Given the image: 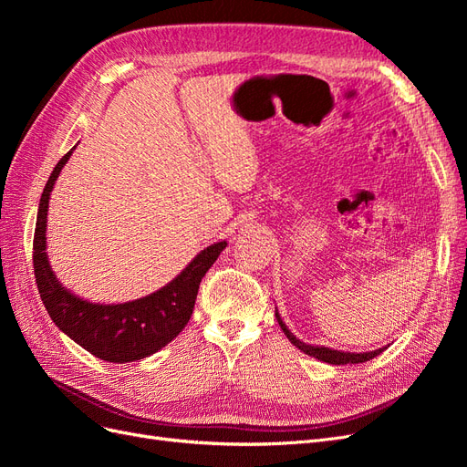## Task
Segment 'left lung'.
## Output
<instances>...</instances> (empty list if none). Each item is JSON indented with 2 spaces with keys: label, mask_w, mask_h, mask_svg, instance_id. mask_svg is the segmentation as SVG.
<instances>
[{
  "label": "left lung",
  "mask_w": 467,
  "mask_h": 467,
  "mask_svg": "<svg viewBox=\"0 0 467 467\" xmlns=\"http://www.w3.org/2000/svg\"><path fill=\"white\" fill-rule=\"evenodd\" d=\"M276 321H278V325H280V329L285 331V335L288 337V341L296 347V348H300L302 352H306L307 357H314V358H317V360H321V362H327V364H358V362H366V360H370V358H374V357H378L379 352H384V348H376V350H370V352H345V350H335V348H329V347H314V345H307V343H304V341H300V338H296L294 335H292V331L286 327V323L280 319V316H278V309H276Z\"/></svg>",
  "instance_id": "obj_1"
}]
</instances>
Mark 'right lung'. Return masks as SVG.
Returning a JSON list of instances; mask_svg holds the SVG:
<instances>
[{
    "label": "right lung",
    "instance_id": "right-lung-1",
    "mask_svg": "<svg viewBox=\"0 0 467 467\" xmlns=\"http://www.w3.org/2000/svg\"><path fill=\"white\" fill-rule=\"evenodd\" d=\"M74 150H69L56 163L40 196L33 242V265L40 300L56 327L97 358L119 364L142 360L171 343L185 329L192 316L201 280L228 242H218L202 249L169 285L144 298L124 304H95L79 298L56 278L47 253L50 192Z\"/></svg>",
    "mask_w": 467,
    "mask_h": 467
}]
</instances>
